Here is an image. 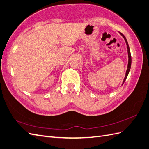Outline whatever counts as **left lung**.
<instances>
[{
	"mask_svg": "<svg viewBox=\"0 0 149 149\" xmlns=\"http://www.w3.org/2000/svg\"><path fill=\"white\" fill-rule=\"evenodd\" d=\"M120 34L122 36V37H124V39L125 41V43L127 44V51H128V56H129V62H128V66H127V71H126V74H125V78H124V81H123V84H124V82L125 81V80L127 77V76H128V74L129 73V71H130V67H131V63H132V58H131V54H130V49H129V44H128V42H127V40L126 39L125 37L122 34V33L120 32Z\"/></svg>",
	"mask_w": 149,
	"mask_h": 149,
	"instance_id": "1",
	"label": "left lung"
}]
</instances>
